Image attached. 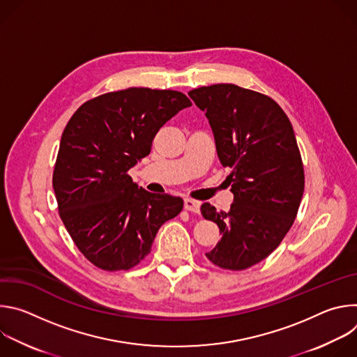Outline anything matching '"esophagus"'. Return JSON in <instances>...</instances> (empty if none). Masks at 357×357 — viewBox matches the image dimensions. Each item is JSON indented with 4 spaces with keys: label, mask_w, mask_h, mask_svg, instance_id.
<instances>
[{
    "label": "esophagus",
    "mask_w": 357,
    "mask_h": 357,
    "mask_svg": "<svg viewBox=\"0 0 357 357\" xmlns=\"http://www.w3.org/2000/svg\"><path fill=\"white\" fill-rule=\"evenodd\" d=\"M183 206L186 211L189 212H193V213H199V209H200V203L197 200H193V199H185V203Z\"/></svg>",
    "instance_id": "34e87169"
}]
</instances>
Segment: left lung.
Returning <instances> with one entry per match:
<instances>
[{
    "instance_id": "obj_1",
    "label": "left lung",
    "mask_w": 357,
    "mask_h": 357,
    "mask_svg": "<svg viewBox=\"0 0 357 357\" xmlns=\"http://www.w3.org/2000/svg\"><path fill=\"white\" fill-rule=\"evenodd\" d=\"M188 94L211 123L220 164L231 169L230 211L216 212L208 202L200 206L222 233L206 257L243 271L267 259L296 218L305 174L295 134L284 110L263 93L220 83Z\"/></svg>"
}]
</instances>
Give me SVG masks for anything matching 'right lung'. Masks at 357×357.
Returning <instances> with one entry per match:
<instances>
[{
  "mask_svg": "<svg viewBox=\"0 0 357 357\" xmlns=\"http://www.w3.org/2000/svg\"><path fill=\"white\" fill-rule=\"evenodd\" d=\"M192 106L181 91L130 87L87 100L68 121L52 185L59 216L83 256L106 271L130 270L151 252L183 200L138 189L128 171L160 128Z\"/></svg>",
  "mask_w": 357,
  "mask_h": 357,
  "instance_id": "add662e5",
  "label": "right lung"
}]
</instances>
